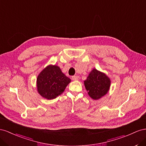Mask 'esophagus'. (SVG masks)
Wrapping results in <instances>:
<instances>
[{
	"mask_svg": "<svg viewBox=\"0 0 146 146\" xmlns=\"http://www.w3.org/2000/svg\"><path fill=\"white\" fill-rule=\"evenodd\" d=\"M72 79L73 81H77V80H78L79 76H72Z\"/></svg>",
	"mask_w": 146,
	"mask_h": 146,
	"instance_id": "esophagus-1",
	"label": "esophagus"
}]
</instances>
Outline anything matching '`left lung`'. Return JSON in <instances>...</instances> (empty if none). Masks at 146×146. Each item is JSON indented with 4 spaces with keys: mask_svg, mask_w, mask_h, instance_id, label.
Wrapping results in <instances>:
<instances>
[{
    "mask_svg": "<svg viewBox=\"0 0 146 146\" xmlns=\"http://www.w3.org/2000/svg\"><path fill=\"white\" fill-rule=\"evenodd\" d=\"M87 94L94 100H98L108 94L111 80L105 73L94 68L84 81Z\"/></svg>",
    "mask_w": 146,
    "mask_h": 146,
    "instance_id": "8db88e82",
    "label": "left lung"
}]
</instances>
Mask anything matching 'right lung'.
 Listing matches in <instances>:
<instances>
[{"label": "right lung", "instance_id": "add662e5", "mask_svg": "<svg viewBox=\"0 0 146 146\" xmlns=\"http://www.w3.org/2000/svg\"><path fill=\"white\" fill-rule=\"evenodd\" d=\"M70 82V79L62 73L59 66L49 65L37 76L36 89L41 97L52 100L63 93Z\"/></svg>", "mask_w": 146, "mask_h": 146}]
</instances>
